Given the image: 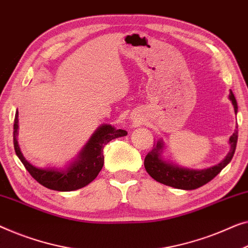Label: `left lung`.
Wrapping results in <instances>:
<instances>
[{"instance_id": "obj_1", "label": "left lung", "mask_w": 248, "mask_h": 248, "mask_svg": "<svg viewBox=\"0 0 248 248\" xmlns=\"http://www.w3.org/2000/svg\"><path fill=\"white\" fill-rule=\"evenodd\" d=\"M229 99L232 100L234 105L235 113H237V102L232 92L231 91ZM238 139V130H236L234 134L229 139L231 143V151L225 157L224 161H221L219 164L211 168L204 169V170H190V169L179 168L172 164L166 162L161 159V151H162V142H157L155 148L150 153L146 154L144 159V167L148 173L152 177L154 180H156L160 184L166 186H173L177 189L184 190H193L199 188L203 185L213 180L216 175L224 169L227 164L231 162L232 156H234L236 144H237Z\"/></svg>"}]
</instances>
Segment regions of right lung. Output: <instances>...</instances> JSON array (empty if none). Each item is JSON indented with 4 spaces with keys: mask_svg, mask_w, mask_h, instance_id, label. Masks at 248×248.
I'll list each match as a JSON object with an SVG mask.
<instances>
[{
    "mask_svg": "<svg viewBox=\"0 0 248 248\" xmlns=\"http://www.w3.org/2000/svg\"><path fill=\"white\" fill-rule=\"evenodd\" d=\"M124 130H115L112 125H102L94 133L80 153L79 159L63 171L52 170V169H39L32 166L24 159L17 145V112L14 117L13 125V144L14 150L24 168L27 169L31 177L46 188L57 190V191H73L87 186L97 177L104 166L103 149L107 143L114 139L126 135Z\"/></svg>",
    "mask_w": 248,
    "mask_h": 248,
    "instance_id": "1",
    "label": "right lung"
}]
</instances>
